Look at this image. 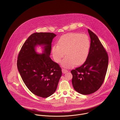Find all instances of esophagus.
<instances>
[{
  "mask_svg": "<svg viewBox=\"0 0 120 120\" xmlns=\"http://www.w3.org/2000/svg\"><path fill=\"white\" fill-rule=\"evenodd\" d=\"M67 72H68V71L67 70V69H64V68H63V69H62V72H63V73H66Z\"/></svg>",
  "mask_w": 120,
  "mask_h": 120,
  "instance_id": "obj_1",
  "label": "esophagus"
}]
</instances>
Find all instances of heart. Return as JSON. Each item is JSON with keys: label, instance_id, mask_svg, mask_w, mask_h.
I'll return each instance as SVG.
<instances>
[{"label": "heart", "instance_id": "heart-1", "mask_svg": "<svg viewBox=\"0 0 120 120\" xmlns=\"http://www.w3.org/2000/svg\"><path fill=\"white\" fill-rule=\"evenodd\" d=\"M57 45H54L52 49L54 60L60 63L65 53L67 56L62 64L65 68H69L86 61L89 54L91 42L87 35L73 33L62 36Z\"/></svg>", "mask_w": 120, "mask_h": 120}]
</instances>
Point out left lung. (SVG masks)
Returning <instances> with one entry per match:
<instances>
[{
    "instance_id": "obj_1",
    "label": "left lung",
    "mask_w": 120,
    "mask_h": 120,
    "mask_svg": "<svg viewBox=\"0 0 120 120\" xmlns=\"http://www.w3.org/2000/svg\"><path fill=\"white\" fill-rule=\"evenodd\" d=\"M91 38L89 54L84 63L71 71L74 89L83 95L92 94L104 81L108 64V56L98 36L88 29Z\"/></svg>"
}]
</instances>
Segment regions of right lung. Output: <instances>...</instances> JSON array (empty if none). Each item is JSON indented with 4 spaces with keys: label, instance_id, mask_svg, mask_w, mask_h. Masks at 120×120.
<instances>
[{
    "label": "right lung",
    "instance_id": "obj_1",
    "mask_svg": "<svg viewBox=\"0 0 120 120\" xmlns=\"http://www.w3.org/2000/svg\"><path fill=\"white\" fill-rule=\"evenodd\" d=\"M56 35L52 33H36L28 38L18 56L17 67L22 78L30 91L46 98L56 90L62 71L59 65L50 57L51 43ZM38 45H44V54L36 53Z\"/></svg>",
    "mask_w": 120,
    "mask_h": 120
}]
</instances>
